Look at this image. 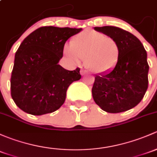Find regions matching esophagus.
<instances>
[{
    "instance_id": "1",
    "label": "esophagus",
    "mask_w": 157,
    "mask_h": 157,
    "mask_svg": "<svg viewBox=\"0 0 157 157\" xmlns=\"http://www.w3.org/2000/svg\"><path fill=\"white\" fill-rule=\"evenodd\" d=\"M84 74H85V71H84V70H80V74H81V75L83 76Z\"/></svg>"
}]
</instances>
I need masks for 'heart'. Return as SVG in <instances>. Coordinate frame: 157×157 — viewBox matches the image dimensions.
Wrapping results in <instances>:
<instances>
[{
    "mask_svg": "<svg viewBox=\"0 0 157 157\" xmlns=\"http://www.w3.org/2000/svg\"><path fill=\"white\" fill-rule=\"evenodd\" d=\"M65 47V53L74 64L85 59L86 67L95 74H106L113 70L120 56V48L114 38L96 31H83Z\"/></svg>",
    "mask_w": 157,
    "mask_h": 157,
    "instance_id": "1",
    "label": "heart"
}]
</instances>
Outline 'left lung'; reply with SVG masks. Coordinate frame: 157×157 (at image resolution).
<instances>
[{
	"label": "left lung",
	"mask_w": 157,
	"mask_h": 157,
	"mask_svg": "<svg viewBox=\"0 0 157 157\" xmlns=\"http://www.w3.org/2000/svg\"><path fill=\"white\" fill-rule=\"evenodd\" d=\"M96 31L114 38L120 48L115 68L106 74L95 75L93 99L108 113H120L136 106L148 87L149 65L144 46L135 35L114 26L95 27Z\"/></svg>",
	"instance_id": "obj_1"
}]
</instances>
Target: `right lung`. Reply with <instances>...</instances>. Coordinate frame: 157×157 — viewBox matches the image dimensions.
I'll return each mask as SVG.
<instances>
[{
	"label": "right lung",
	"mask_w": 157,
	"mask_h": 157,
	"mask_svg": "<svg viewBox=\"0 0 157 157\" xmlns=\"http://www.w3.org/2000/svg\"><path fill=\"white\" fill-rule=\"evenodd\" d=\"M82 29L45 26L24 39L15 55L11 96L21 110L40 116L64 104L67 88L81 78L80 68L68 71L59 65L65 42Z\"/></svg>",
	"instance_id": "right-lung-1"
}]
</instances>
